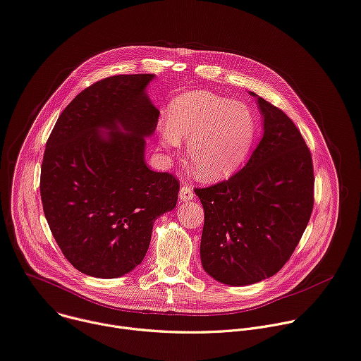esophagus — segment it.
<instances>
[{
  "label": "esophagus",
  "mask_w": 361,
  "mask_h": 361,
  "mask_svg": "<svg viewBox=\"0 0 361 361\" xmlns=\"http://www.w3.org/2000/svg\"><path fill=\"white\" fill-rule=\"evenodd\" d=\"M179 197H180V201H183V202L192 201V199H195L193 188L190 185H183L179 190Z\"/></svg>",
  "instance_id": "34e87169"
}]
</instances>
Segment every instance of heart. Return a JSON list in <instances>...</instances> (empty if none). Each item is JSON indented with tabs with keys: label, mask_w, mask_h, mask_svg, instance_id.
Returning <instances> with one entry per match:
<instances>
[{
	"label": "heart",
	"mask_w": 361,
	"mask_h": 361,
	"mask_svg": "<svg viewBox=\"0 0 361 361\" xmlns=\"http://www.w3.org/2000/svg\"><path fill=\"white\" fill-rule=\"evenodd\" d=\"M255 132V116L245 104L211 92H192L173 102L169 126L160 129V140L172 149L189 140L192 168L214 180L231 175L244 162Z\"/></svg>",
	"instance_id": "obj_1"
}]
</instances>
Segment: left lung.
Instances as JSON below:
<instances>
[{"label":"left lung","mask_w":361,"mask_h":361,"mask_svg":"<svg viewBox=\"0 0 361 361\" xmlns=\"http://www.w3.org/2000/svg\"><path fill=\"white\" fill-rule=\"evenodd\" d=\"M252 96H257L251 93ZM264 136L229 179L196 188L205 211L204 269L228 286L272 276L293 255L314 207V168L293 120L258 97Z\"/></svg>","instance_id":"obj_1"}]
</instances>
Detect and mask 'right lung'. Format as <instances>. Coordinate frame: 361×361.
<instances>
[{"label": "right lung", "mask_w": 361, "mask_h": 361, "mask_svg": "<svg viewBox=\"0 0 361 361\" xmlns=\"http://www.w3.org/2000/svg\"><path fill=\"white\" fill-rule=\"evenodd\" d=\"M153 77L99 80L61 111L46 143L44 215L63 255L90 276L117 278L137 267L156 218L178 202V179L145 164V137L159 120L145 92Z\"/></svg>", "instance_id": "add662e5"}]
</instances>
